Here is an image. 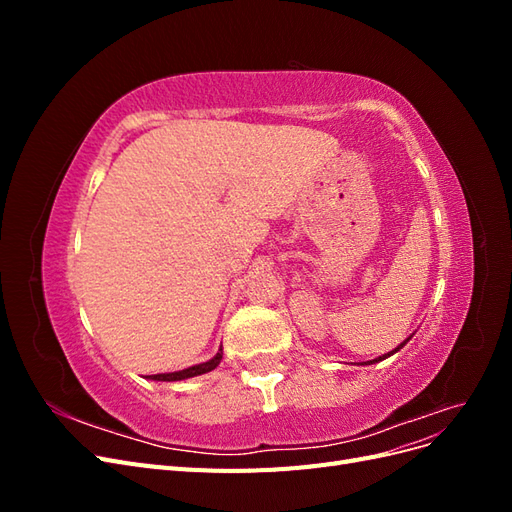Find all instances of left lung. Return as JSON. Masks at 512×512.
<instances>
[{"instance_id":"1","label":"left lung","mask_w":512,"mask_h":512,"mask_svg":"<svg viewBox=\"0 0 512 512\" xmlns=\"http://www.w3.org/2000/svg\"><path fill=\"white\" fill-rule=\"evenodd\" d=\"M412 335H414V333H412ZM412 335H410V337H408V339H406V342H401V344H399V346H397V348H395V350H391V352H389V354H382V356H378V359H374V361H367V363H365V365H374V363H378V361H384V359H389V356H391V354H395V352H397V350H401V348H404V346H406V344H408V342H410V339H412Z\"/></svg>"}]
</instances>
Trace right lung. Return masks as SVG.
<instances>
[{"instance_id":"add662e5","label":"right lung","mask_w":512,"mask_h":512,"mask_svg":"<svg viewBox=\"0 0 512 512\" xmlns=\"http://www.w3.org/2000/svg\"><path fill=\"white\" fill-rule=\"evenodd\" d=\"M220 361H222V348H220L218 354L213 356V359H209L205 363H198V365H192V367L181 369V371H170V374H153V376H147V378L149 380H158V382H177V380H185V378L203 376V374H207V371L218 367Z\"/></svg>"}]
</instances>
